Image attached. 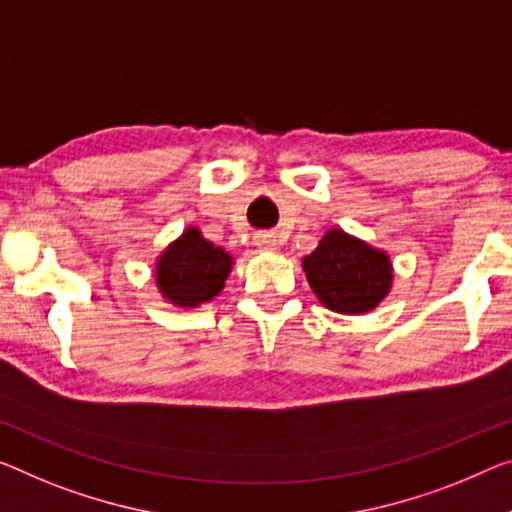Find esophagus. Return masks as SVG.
<instances>
[{
	"label": "esophagus",
	"mask_w": 512,
	"mask_h": 512,
	"mask_svg": "<svg viewBox=\"0 0 512 512\" xmlns=\"http://www.w3.org/2000/svg\"><path fill=\"white\" fill-rule=\"evenodd\" d=\"M254 245L261 251H274V249H277V240H274L272 233L261 231V233L254 235Z\"/></svg>",
	"instance_id": "1"
}]
</instances>
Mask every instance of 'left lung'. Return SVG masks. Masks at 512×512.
<instances>
[{"label":"left lung","mask_w":512,"mask_h":512,"mask_svg":"<svg viewBox=\"0 0 512 512\" xmlns=\"http://www.w3.org/2000/svg\"><path fill=\"white\" fill-rule=\"evenodd\" d=\"M304 272L318 300L336 313L371 311L391 286L387 254L336 229L304 258Z\"/></svg>","instance_id":"1"}]
</instances>
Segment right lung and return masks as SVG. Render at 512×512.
<instances>
[{
	"label": "right lung",
	"instance_id": "add662e5",
	"mask_svg": "<svg viewBox=\"0 0 512 512\" xmlns=\"http://www.w3.org/2000/svg\"><path fill=\"white\" fill-rule=\"evenodd\" d=\"M231 272V256L210 245L196 229H187L157 261V286L169 302L196 306L208 302L224 288Z\"/></svg>",
	"mask_w": 512,
	"mask_h": 512
}]
</instances>
